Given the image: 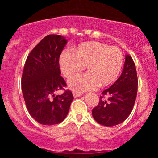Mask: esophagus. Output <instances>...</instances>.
I'll return each mask as SVG.
<instances>
[{
    "instance_id": "34e87169",
    "label": "esophagus",
    "mask_w": 158,
    "mask_h": 158,
    "mask_svg": "<svg viewBox=\"0 0 158 158\" xmlns=\"http://www.w3.org/2000/svg\"><path fill=\"white\" fill-rule=\"evenodd\" d=\"M73 97H74L77 98V97H80V96L82 95V94L79 93V92L73 91Z\"/></svg>"
}]
</instances>
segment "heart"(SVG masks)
Segmentation results:
<instances>
[{
	"instance_id": "b5f03b06",
	"label": "heart",
	"mask_w": 158,
	"mask_h": 158,
	"mask_svg": "<svg viewBox=\"0 0 158 158\" xmlns=\"http://www.w3.org/2000/svg\"><path fill=\"white\" fill-rule=\"evenodd\" d=\"M123 64V52L118 48L98 41L81 43L73 52L63 51L59 58L61 70L68 79L86 67L88 73L69 81L70 89L77 92L94 90L99 85H111L118 78Z\"/></svg>"
}]
</instances>
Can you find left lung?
<instances>
[{
    "instance_id": "8db88e82",
    "label": "left lung",
    "mask_w": 158,
    "mask_h": 158,
    "mask_svg": "<svg viewBox=\"0 0 158 158\" xmlns=\"http://www.w3.org/2000/svg\"><path fill=\"white\" fill-rule=\"evenodd\" d=\"M137 70L129 55L126 56L122 74L108 89L102 92L99 102L92 110L94 119L105 126H114L128 118L137 93ZM108 99H105V97Z\"/></svg>"
}]
</instances>
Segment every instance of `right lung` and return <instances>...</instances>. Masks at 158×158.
<instances>
[{"mask_svg": "<svg viewBox=\"0 0 158 158\" xmlns=\"http://www.w3.org/2000/svg\"><path fill=\"white\" fill-rule=\"evenodd\" d=\"M68 41L64 36L48 35L27 56L21 78V88L27 110L40 124L52 126L62 122L73 99L61 76L59 57ZM59 89L65 92L56 96Z\"/></svg>", "mask_w": 158, "mask_h": 158, "instance_id": "1", "label": "right lung"}]
</instances>
